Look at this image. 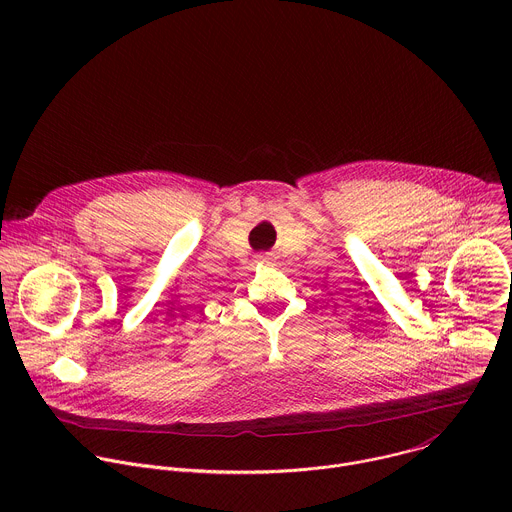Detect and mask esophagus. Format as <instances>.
<instances>
[{
  "label": "esophagus",
  "instance_id": "obj_1",
  "mask_svg": "<svg viewBox=\"0 0 512 512\" xmlns=\"http://www.w3.org/2000/svg\"><path fill=\"white\" fill-rule=\"evenodd\" d=\"M257 259H259L261 263H271V261H273V253H259Z\"/></svg>",
  "mask_w": 512,
  "mask_h": 512
}]
</instances>
